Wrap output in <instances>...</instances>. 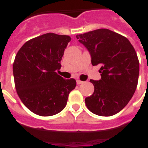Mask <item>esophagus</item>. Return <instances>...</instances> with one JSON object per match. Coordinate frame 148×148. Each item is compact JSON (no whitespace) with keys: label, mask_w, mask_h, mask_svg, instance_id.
<instances>
[{"label":"esophagus","mask_w":148,"mask_h":148,"mask_svg":"<svg viewBox=\"0 0 148 148\" xmlns=\"http://www.w3.org/2000/svg\"><path fill=\"white\" fill-rule=\"evenodd\" d=\"M82 83H83V81L79 80V79H77V80H76V84H81Z\"/></svg>","instance_id":"34e87169"}]
</instances>
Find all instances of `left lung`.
<instances>
[{
  "mask_svg": "<svg viewBox=\"0 0 148 148\" xmlns=\"http://www.w3.org/2000/svg\"><path fill=\"white\" fill-rule=\"evenodd\" d=\"M92 57V64L99 65V80L91 79L94 92L86 97L87 108L96 115L111 116L128 103L138 84L139 63L127 39L107 29L76 36Z\"/></svg>",
  "mask_w": 148,
  "mask_h": 148,
  "instance_id": "obj_1",
  "label": "left lung"
}]
</instances>
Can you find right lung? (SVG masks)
<instances>
[{
	"label": "right lung",
	"instance_id": "add662e5",
	"mask_svg": "<svg viewBox=\"0 0 148 148\" xmlns=\"http://www.w3.org/2000/svg\"><path fill=\"white\" fill-rule=\"evenodd\" d=\"M71 37L46 33L24 44L13 62V76L17 95L31 112L50 116L67 104L76 79H65L57 74L60 60Z\"/></svg>",
	"mask_w": 148,
	"mask_h": 148
}]
</instances>
